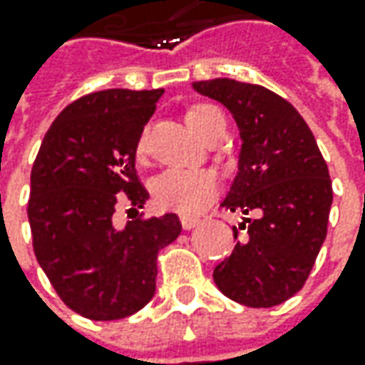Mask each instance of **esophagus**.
<instances>
[{"mask_svg":"<svg viewBox=\"0 0 365 365\" xmlns=\"http://www.w3.org/2000/svg\"><path fill=\"white\" fill-rule=\"evenodd\" d=\"M200 224V218H192V216H182V228L183 230H192Z\"/></svg>","mask_w":365,"mask_h":365,"instance_id":"obj_1","label":"esophagus"}]
</instances>
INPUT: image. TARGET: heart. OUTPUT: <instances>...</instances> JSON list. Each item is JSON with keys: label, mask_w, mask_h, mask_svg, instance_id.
Instances as JSON below:
<instances>
[{"label": "heart", "mask_w": 365, "mask_h": 365, "mask_svg": "<svg viewBox=\"0 0 365 365\" xmlns=\"http://www.w3.org/2000/svg\"><path fill=\"white\" fill-rule=\"evenodd\" d=\"M222 113L212 105H194L185 110L190 129L197 135L218 119ZM145 155V135L139 137L137 158ZM153 200L161 210L178 212L182 216H195L204 212L220 192L216 173L206 170H165L151 183Z\"/></svg>", "instance_id": "heart-1"}]
</instances>
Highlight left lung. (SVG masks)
<instances>
[{
    "instance_id": "obj_1",
    "label": "left lung",
    "mask_w": 365,
    "mask_h": 365,
    "mask_svg": "<svg viewBox=\"0 0 365 365\" xmlns=\"http://www.w3.org/2000/svg\"><path fill=\"white\" fill-rule=\"evenodd\" d=\"M192 88L232 113L242 141L220 206L248 216L238 224L246 236L214 269V283L240 305L274 307L301 291L325 240L333 202L327 163L307 123L283 96L232 78L200 81Z\"/></svg>"
}]
</instances>
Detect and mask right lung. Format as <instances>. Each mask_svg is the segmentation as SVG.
Here are the masks:
<instances>
[{
	"label": "right lung",
	"instance_id": "obj_1",
	"mask_svg": "<svg viewBox=\"0 0 365 365\" xmlns=\"http://www.w3.org/2000/svg\"><path fill=\"white\" fill-rule=\"evenodd\" d=\"M163 88H108L74 101L50 125L32 168L34 252L60 299L82 317L113 321L155 295L158 252L182 232L175 214L115 226L119 202L149 192L135 158Z\"/></svg>",
	"mask_w": 365,
	"mask_h": 365
}]
</instances>
